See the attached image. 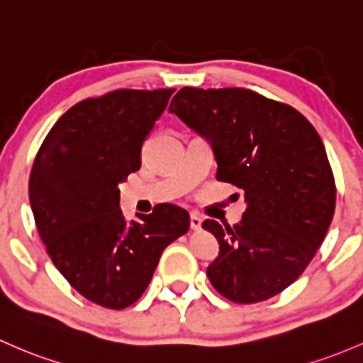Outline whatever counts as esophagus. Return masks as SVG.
Listing matches in <instances>:
<instances>
[{"label": "esophagus", "mask_w": 363, "mask_h": 363, "mask_svg": "<svg viewBox=\"0 0 363 363\" xmlns=\"http://www.w3.org/2000/svg\"><path fill=\"white\" fill-rule=\"evenodd\" d=\"M189 226H191L193 231H198L201 228V217L196 216V213H191L189 216Z\"/></svg>", "instance_id": "34e87169"}]
</instances>
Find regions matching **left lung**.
<instances>
[{
    "instance_id": "obj_1",
    "label": "left lung",
    "mask_w": 363,
    "mask_h": 363,
    "mask_svg": "<svg viewBox=\"0 0 363 363\" xmlns=\"http://www.w3.org/2000/svg\"><path fill=\"white\" fill-rule=\"evenodd\" d=\"M211 143L219 181L245 196L235 226L203 220L219 242L207 277L233 303L266 301L294 284L325 238L335 208L334 175L306 118L247 89L184 86L170 102Z\"/></svg>"
}]
</instances>
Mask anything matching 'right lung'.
Instances as JSON below:
<instances>
[{"label": "right lung", "instance_id": "obj_1", "mask_svg": "<svg viewBox=\"0 0 363 363\" xmlns=\"http://www.w3.org/2000/svg\"><path fill=\"white\" fill-rule=\"evenodd\" d=\"M174 89L114 90L60 116L34 160L29 201L60 274L83 297L111 310L135 303L162 252L189 230V213L156 205L127 220L118 184L140 169L143 144Z\"/></svg>", "mask_w": 363, "mask_h": 363}]
</instances>
